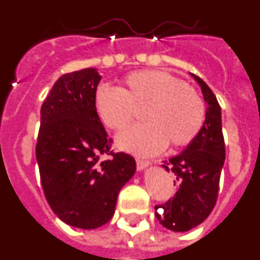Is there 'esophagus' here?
Wrapping results in <instances>:
<instances>
[{"instance_id": "esophagus-1", "label": "esophagus", "mask_w": 260, "mask_h": 260, "mask_svg": "<svg viewBox=\"0 0 260 260\" xmlns=\"http://www.w3.org/2000/svg\"><path fill=\"white\" fill-rule=\"evenodd\" d=\"M151 165L150 161H146V160H141V158H137V168H138V171L142 172L144 171L146 168H148Z\"/></svg>"}]
</instances>
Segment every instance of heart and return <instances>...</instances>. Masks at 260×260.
<instances>
[{"label":"heart","mask_w":260,"mask_h":260,"mask_svg":"<svg viewBox=\"0 0 260 260\" xmlns=\"http://www.w3.org/2000/svg\"><path fill=\"white\" fill-rule=\"evenodd\" d=\"M146 123L127 128L117 137L121 150L151 156L168 143L182 147L201 132L206 108L199 93L182 80L162 70L137 71L127 75L121 88L100 86L95 109L104 125L122 130L132 122L137 108H144Z\"/></svg>","instance_id":"b5f03b06"}]
</instances>
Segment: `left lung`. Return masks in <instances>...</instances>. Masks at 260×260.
Segmentation results:
<instances>
[{"label": "left lung", "instance_id": "8db88e82", "mask_svg": "<svg viewBox=\"0 0 260 260\" xmlns=\"http://www.w3.org/2000/svg\"><path fill=\"white\" fill-rule=\"evenodd\" d=\"M191 77L207 105L206 118L194 141L161 165L165 171L173 172L178 189L173 199L155 207L156 219L172 232H187L207 219L217 199L225 161L221 108L210 87L197 75Z\"/></svg>", "mask_w": 260, "mask_h": 260}]
</instances>
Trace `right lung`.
Returning <instances> with one entry per match:
<instances>
[{
    "label": "right lung",
    "mask_w": 260,
    "mask_h": 260,
    "mask_svg": "<svg viewBox=\"0 0 260 260\" xmlns=\"http://www.w3.org/2000/svg\"><path fill=\"white\" fill-rule=\"evenodd\" d=\"M100 80L92 68L62 75L40 110L36 160L45 198L59 220L80 229L113 217L119 190L137 171L133 156L110 151L95 109ZM102 154L111 158L102 162Z\"/></svg>",
    "instance_id": "1"
}]
</instances>
